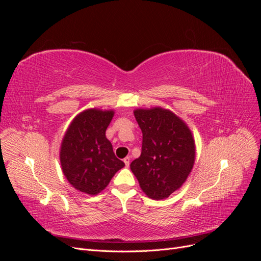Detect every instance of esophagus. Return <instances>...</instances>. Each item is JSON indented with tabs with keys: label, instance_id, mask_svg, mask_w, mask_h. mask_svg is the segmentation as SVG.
<instances>
[{
	"label": "esophagus",
	"instance_id": "1",
	"mask_svg": "<svg viewBox=\"0 0 261 261\" xmlns=\"http://www.w3.org/2000/svg\"><path fill=\"white\" fill-rule=\"evenodd\" d=\"M124 163L126 167H129V163H130V156H126L124 159Z\"/></svg>",
	"mask_w": 261,
	"mask_h": 261
}]
</instances>
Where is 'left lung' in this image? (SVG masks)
Here are the masks:
<instances>
[{"label": "left lung", "instance_id": "1", "mask_svg": "<svg viewBox=\"0 0 261 261\" xmlns=\"http://www.w3.org/2000/svg\"><path fill=\"white\" fill-rule=\"evenodd\" d=\"M134 114L143 132V147L140 156L130 163V170L149 198H168L193 170L196 158L193 133L168 109H136Z\"/></svg>", "mask_w": 261, "mask_h": 261}]
</instances>
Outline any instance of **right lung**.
Instances as JSON below:
<instances>
[{
  "mask_svg": "<svg viewBox=\"0 0 261 261\" xmlns=\"http://www.w3.org/2000/svg\"><path fill=\"white\" fill-rule=\"evenodd\" d=\"M113 110L87 109L77 114L62 139L60 162L63 174L77 191L97 195L125 164L117 159L106 130Z\"/></svg>",
  "mask_w": 261,
  "mask_h": 261,
  "instance_id": "obj_1",
  "label": "right lung"
}]
</instances>
